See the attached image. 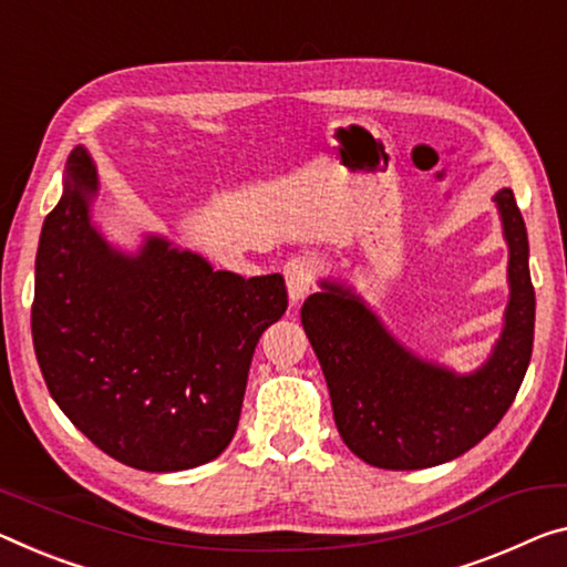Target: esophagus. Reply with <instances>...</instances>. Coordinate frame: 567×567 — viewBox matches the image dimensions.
Listing matches in <instances>:
<instances>
[{
	"label": "esophagus",
	"mask_w": 567,
	"mask_h": 567,
	"mask_svg": "<svg viewBox=\"0 0 567 567\" xmlns=\"http://www.w3.org/2000/svg\"><path fill=\"white\" fill-rule=\"evenodd\" d=\"M317 260L309 256H296L289 264L284 266V276H286V289H289L291 301H301L303 296L311 291L313 281H317Z\"/></svg>",
	"instance_id": "esophagus-1"
}]
</instances>
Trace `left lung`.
Wrapping results in <instances>:
<instances>
[{
    "mask_svg": "<svg viewBox=\"0 0 567 567\" xmlns=\"http://www.w3.org/2000/svg\"><path fill=\"white\" fill-rule=\"evenodd\" d=\"M494 199L509 243L512 296L502 339L474 374L417 360L342 286L324 281L303 301L301 324L324 370L339 435L372 466L415 472L456 458L515 403L533 357L535 289L515 193L504 187Z\"/></svg>",
    "mask_w": 567,
    "mask_h": 567,
    "instance_id": "1",
    "label": "left lung"
}]
</instances>
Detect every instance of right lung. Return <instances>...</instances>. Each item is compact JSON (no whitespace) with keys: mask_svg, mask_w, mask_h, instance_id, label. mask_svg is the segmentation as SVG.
<instances>
[{"mask_svg":"<svg viewBox=\"0 0 567 567\" xmlns=\"http://www.w3.org/2000/svg\"><path fill=\"white\" fill-rule=\"evenodd\" d=\"M99 187L75 150L34 260L32 342L50 395L103 454L142 472H185L223 454L250 360L284 317L281 274L240 278L150 238L136 258L93 230Z\"/></svg>","mask_w":567,"mask_h":567,"instance_id":"1","label":"right lung"}]
</instances>
